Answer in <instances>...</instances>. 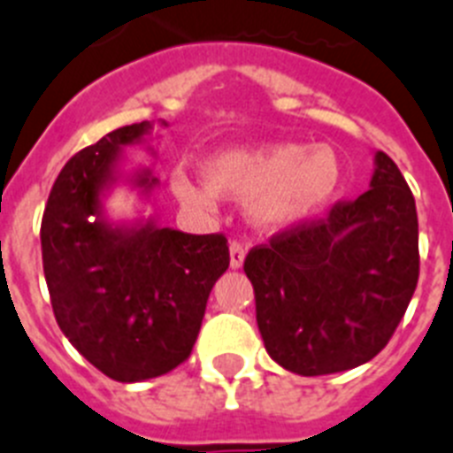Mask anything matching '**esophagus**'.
<instances>
[{"label":"esophagus","instance_id":"obj_1","mask_svg":"<svg viewBox=\"0 0 453 453\" xmlns=\"http://www.w3.org/2000/svg\"><path fill=\"white\" fill-rule=\"evenodd\" d=\"M243 257H246V246L242 242L230 243V266L232 269H242Z\"/></svg>","mask_w":453,"mask_h":453}]
</instances>
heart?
Segmentation results:
<instances>
[{"label": "heart", "instance_id": "heart-1", "mask_svg": "<svg viewBox=\"0 0 453 453\" xmlns=\"http://www.w3.org/2000/svg\"><path fill=\"white\" fill-rule=\"evenodd\" d=\"M204 178L171 173V187L182 203L214 207L219 194L249 200L253 221L287 230L310 221L337 198L344 180L340 152L330 143H275L230 148L204 161Z\"/></svg>", "mask_w": 453, "mask_h": 453}]
</instances>
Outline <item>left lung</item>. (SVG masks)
Masks as SVG:
<instances>
[{"instance_id":"1","label":"left lung","mask_w":453,"mask_h":453,"mask_svg":"<svg viewBox=\"0 0 453 453\" xmlns=\"http://www.w3.org/2000/svg\"><path fill=\"white\" fill-rule=\"evenodd\" d=\"M266 353L324 376L369 363L390 342L419 278L415 198L395 161L373 155L369 191L328 219L275 234L243 262Z\"/></svg>"}]
</instances>
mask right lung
Instances as JSON below:
<instances>
[{"label": "right lung", "mask_w": 453, "mask_h": 453, "mask_svg": "<svg viewBox=\"0 0 453 453\" xmlns=\"http://www.w3.org/2000/svg\"><path fill=\"white\" fill-rule=\"evenodd\" d=\"M152 127L150 120L125 125L77 152L58 173L41 226L58 328L120 383L155 379L187 360L211 287L230 266L223 234H187L152 216L132 223L107 216L104 198L118 182L152 198L159 180L150 168L120 173L123 148L148 145Z\"/></svg>", "instance_id": "1"}]
</instances>
